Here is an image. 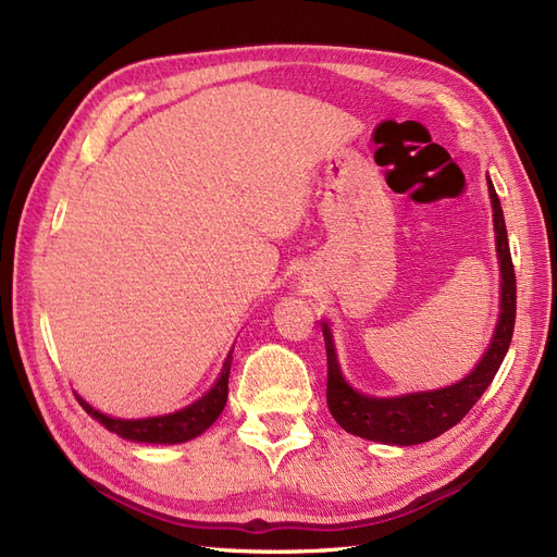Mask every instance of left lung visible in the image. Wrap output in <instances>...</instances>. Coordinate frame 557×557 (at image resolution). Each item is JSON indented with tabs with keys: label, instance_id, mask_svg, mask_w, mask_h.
<instances>
[{
	"label": "left lung",
	"instance_id": "1",
	"mask_svg": "<svg viewBox=\"0 0 557 557\" xmlns=\"http://www.w3.org/2000/svg\"><path fill=\"white\" fill-rule=\"evenodd\" d=\"M487 195L493 205L495 223V246L499 260V318L491 346L483 352L479 364L453 385L436 387V391L407 393L397 397H374L364 395L352 387L339 367L332 330L327 323H320L327 348V407L346 432L362 436L369 442L391 444V446H413L434 440L453 425H458L474 407L481 395L493 383L497 369L507 356L513 323H516V274L511 262V250L507 239V225L495 185L487 176Z\"/></svg>",
	"mask_w": 557,
	"mask_h": 557
}]
</instances>
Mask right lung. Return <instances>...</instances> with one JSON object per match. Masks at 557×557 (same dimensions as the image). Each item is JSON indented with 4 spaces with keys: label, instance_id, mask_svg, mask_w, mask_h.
I'll return each instance as SVG.
<instances>
[{
    "label": "right lung",
    "instance_id": "right-lung-1",
    "mask_svg": "<svg viewBox=\"0 0 557 557\" xmlns=\"http://www.w3.org/2000/svg\"><path fill=\"white\" fill-rule=\"evenodd\" d=\"M230 367H232V352L227 356L223 372L213 383L211 391L207 395H201L197 401L188 404V407L174 411V413H164V416H153V418H137V420H127V418H113L102 411L92 409L90 404L78 397V404L83 409L92 416L97 423H102L109 432H115L117 436H123L127 442H141V444H183L190 442L201 432H207L218 416L223 413L225 404H227V381H230Z\"/></svg>",
    "mask_w": 557,
    "mask_h": 557
}]
</instances>
